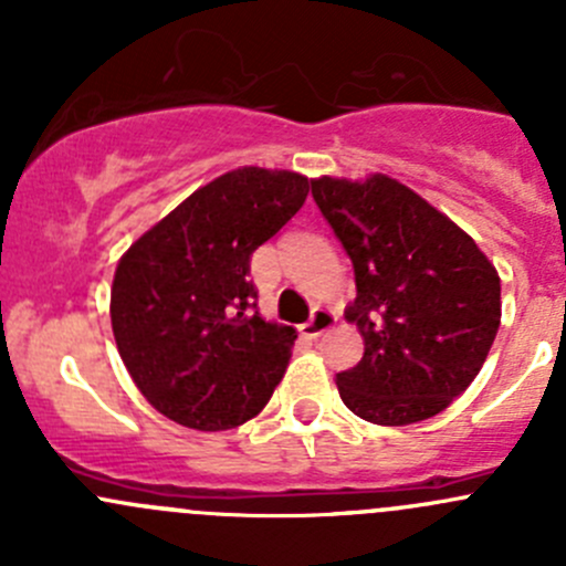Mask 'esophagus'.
Here are the masks:
<instances>
[{
    "instance_id": "34e87169",
    "label": "esophagus",
    "mask_w": 566,
    "mask_h": 566,
    "mask_svg": "<svg viewBox=\"0 0 566 566\" xmlns=\"http://www.w3.org/2000/svg\"><path fill=\"white\" fill-rule=\"evenodd\" d=\"M336 323V315L331 310H325V306H319V310H315L312 312V317H310V323H304L301 325V331H304L306 336H310V339H317L319 334H325V331L331 328V325Z\"/></svg>"
}]
</instances>
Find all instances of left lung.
Listing matches in <instances>:
<instances>
[{
    "label": "left lung",
    "instance_id": "8db88e82",
    "mask_svg": "<svg viewBox=\"0 0 566 566\" xmlns=\"http://www.w3.org/2000/svg\"><path fill=\"white\" fill-rule=\"evenodd\" d=\"M319 213L356 271L345 310L364 358L336 375L364 421L413 424L471 386L501 323V279L468 232L389 175L312 180Z\"/></svg>",
    "mask_w": 566,
    "mask_h": 566
}]
</instances>
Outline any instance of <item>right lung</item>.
<instances>
[{
  "instance_id": "add662e5",
  "label": "right lung",
  "mask_w": 566,
  "mask_h": 566,
  "mask_svg": "<svg viewBox=\"0 0 566 566\" xmlns=\"http://www.w3.org/2000/svg\"><path fill=\"white\" fill-rule=\"evenodd\" d=\"M310 177L241 167L182 199L119 256L112 331L136 389L167 419L232 430L271 399L298 339L268 323L249 282L254 249L301 210Z\"/></svg>"
}]
</instances>
